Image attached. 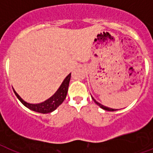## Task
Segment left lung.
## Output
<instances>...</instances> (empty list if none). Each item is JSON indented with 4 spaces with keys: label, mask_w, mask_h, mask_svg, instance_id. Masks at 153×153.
<instances>
[{
    "label": "left lung",
    "mask_w": 153,
    "mask_h": 153,
    "mask_svg": "<svg viewBox=\"0 0 153 153\" xmlns=\"http://www.w3.org/2000/svg\"><path fill=\"white\" fill-rule=\"evenodd\" d=\"M91 98H92V99H93V100H94V102H95L96 104L98 105V106H100L101 108L104 109V110H106V111H116V110H117V109H112V108H109V107L105 106V105H102V104H101V103H99V102H97V101H96L95 99H94V98L93 97H92V96H91Z\"/></svg>",
    "instance_id": "8db88e82"
}]
</instances>
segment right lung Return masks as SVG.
I'll use <instances>...</instances> for the list:
<instances>
[{"instance_id": "1", "label": "right lung", "mask_w": 153, "mask_h": 153, "mask_svg": "<svg viewBox=\"0 0 153 153\" xmlns=\"http://www.w3.org/2000/svg\"><path fill=\"white\" fill-rule=\"evenodd\" d=\"M70 80H71V74H68L65 78L59 89L51 98H49L48 99H47L43 102L37 103V104H32V103H28V102H25V100H23L22 98H20V96L16 92L14 89H13V91H14V93H15L18 99L25 106H26L32 111L37 112V113L48 114V113H51L54 110H55L57 109V107L59 106L62 103V102L65 100V98L67 97Z\"/></svg>"}]
</instances>
